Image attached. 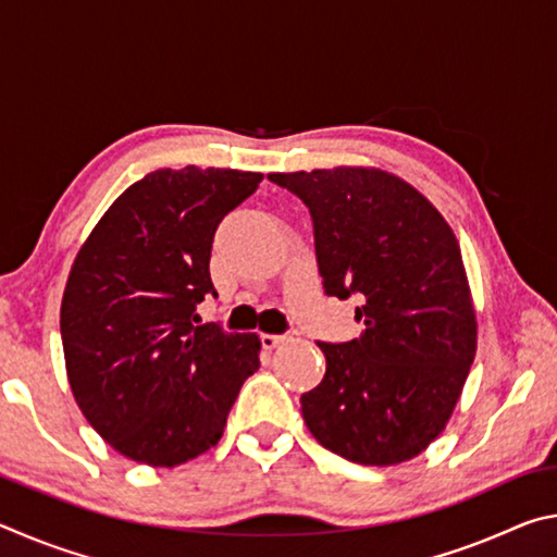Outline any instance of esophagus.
<instances>
[{"label": "esophagus", "mask_w": 557, "mask_h": 557, "mask_svg": "<svg viewBox=\"0 0 557 557\" xmlns=\"http://www.w3.org/2000/svg\"><path fill=\"white\" fill-rule=\"evenodd\" d=\"M287 338V334H260V344L262 348H275L277 344H282Z\"/></svg>", "instance_id": "1"}]
</instances>
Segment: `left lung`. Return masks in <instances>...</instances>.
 I'll return each instance as SVG.
<instances>
[{
	"label": "left lung",
	"instance_id": "8db88e82",
	"mask_svg": "<svg viewBox=\"0 0 557 557\" xmlns=\"http://www.w3.org/2000/svg\"><path fill=\"white\" fill-rule=\"evenodd\" d=\"M309 209L329 297H361V336L317 342L326 373L299 398L322 447L356 465L418 457L442 430L476 354L455 233L425 196L381 169L270 174Z\"/></svg>",
	"mask_w": 557,
	"mask_h": 557
}]
</instances>
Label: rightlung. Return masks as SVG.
I'll use <instances>...</instances> for the list:
<instances>
[{"mask_svg":"<svg viewBox=\"0 0 557 557\" xmlns=\"http://www.w3.org/2000/svg\"><path fill=\"white\" fill-rule=\"evenodd\" d=\"M262 174L157 169L117 196L83 243L61 305L75 403L120 455L176 467L219 445L260 338L201 324L223 215Z\"/></svg>","mask_w":557,"mask_h":557,"instance_id":"right-lung-1","label":"right lung"}]
</instances>
